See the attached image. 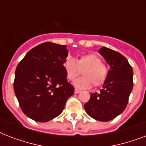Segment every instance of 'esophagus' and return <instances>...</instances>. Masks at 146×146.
<instances>
[{
    "mask_svg": "<svg viewBox=\"0 0 146 146\" xmlns=\"http://www.w3.org/2000/svg\"><path fill=\"white\" fill-rule=\"evenodd\" d=\"M74 92H75V94L80 93V90H79V89H75V90H74Z\"/></svg>",
    "mask_w": 146,
    "mask_h": 146,
    "instance_id": "34e87169",
    "label": "esophagus"
}]
</instances>
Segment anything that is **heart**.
Here are the masks:
<instances>
[{
  "label": "heart",
  "mask_w": 146,
  "mask_h": 146,
  "mask_svg": "<svg viewBox=\"0 0 146 146\" xmlns=\"http://www.w3.org/2000/svg\"><path fill=\"white\" fill-rule=\"evenodd\" d=\"M63 66L67 80L70 81L82 73L83 76L74 82L75 86L80 89H89L92 84L96 87L102 86L108 74V69L102 63L101 57L93 53L82 55L76 61L68 58L64 62Z\"/></svg>",
  "instance_id": "obj_1"
}]
</instances>
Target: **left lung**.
Returning a JSON list of instances; mask_svg holds the SVG:
<instances>
[{
	"instance_id": "1",
	"label": "left lung",
	"mask_w": 146,
	"mask_h": 146,
	"mask_svg": "<svg viewBox=\"0 0 146 146\" xmlns=\"http://www.w3.org/2000/svg\"><path fill=\"white\" fill-rule=\"evenodd\" d=\"M111 66L99 93L91 94L84 105L86 113L97 120L106 122L124 111L133 87V71L126 57L117 51L103 47L99 50Z\"/></svg>"
}]
</instances>
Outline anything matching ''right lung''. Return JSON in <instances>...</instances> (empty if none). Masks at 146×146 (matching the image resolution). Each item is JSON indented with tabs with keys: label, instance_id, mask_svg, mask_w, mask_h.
Here are the masks:
<instances>
[{
	"label": "right lung",
	"instance_id": "1",
	"mask_svg": "<svg viewBox=\"0 0 146 146\" xmlns=\"http://www.w3.org/2000/svg\"><path fill=\"white\" fill-rule=\"evenodd\" d=\"M66 45L44 42L30 50L15 71L13 89L22 111L37 122H48L62 113L74 87L67 82L64 62Z\"/></svg>",
	"mask_w": 146,
	"mask_h": 146
}]
</instances>
